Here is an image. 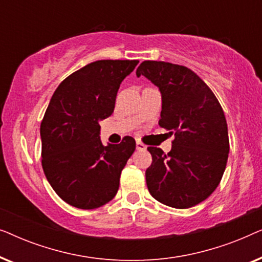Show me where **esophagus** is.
Returning a JSON list of instances; mask_svg holds the SVG:
<instances>
[{
	"label": "esophagus",
	"instance_id": "1",
	"mask_svg": "<svg viewBox=\"0 0 262 262\" xmlns=\"http://www.w3.org/2000/svg\"><path fill=\"white\" fill-rule=\"evenodd\" d=\"M136 148H137V150H139V151H144V150H146V145L141 141H137L136 142Z\"/></svg>",
	"mask_w": 262,
	"mask_h": 262
}]
</instances>
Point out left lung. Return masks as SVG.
I'll return each mask as SVG.
<instances>
[{
    "label": "left lung",
    "instance_id": "1",
    "mask_svg": "<svg viewBox=\"0 0 262 262\" xmlns=\"http://www.w3.org/2000/svg\"><path fill=\"white\" fill-rule=\"evenodd\" d=\"M136 74L159 87V125L175 136L168 154L148 148L152 156L145 171L150 194L175 209L194 206L212 194L227 167L230 146L223 108L209 85L184 66L144 60Z\"/></svg>",
    "mask_w": 262,
    "mask_h": 262
}]
</instances>
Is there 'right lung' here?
<instances>
[{"label": "right lung", "instance_id": "add662e5", "mask_svg": "<svg viewBox=\"0 0 262 262\" xmlns=\"http://www.w3.org/2000/svg\"><path fill=\"white\" fill-rule=\"evenodd\" d=\"M138 60L102 59L69 75L53 93L40 124L41 166L60 199L93 210L111 202L136 149L126 136L103 145L100 121L113 113L121 81Z\"/></svg>", "mask_w": 262, "mask_h": 262}]
</instances>
